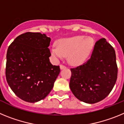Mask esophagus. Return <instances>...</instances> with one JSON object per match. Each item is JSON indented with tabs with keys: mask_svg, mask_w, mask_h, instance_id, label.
Masks as SVG:
<instances>
[{
	"mask_svg": "<svg viewBox=\"0 0 124 124\" xmlns=\"http://www.w3.org/2000/svg\"><path fill=\"white\" fill-rule=\"evenodd\" d=\"M66 68V66L63 65V64H61V65H60V69H61V70H63V69Z\"/></svg>",
	"mask_w": 124,
	"mask_h": 124,
	"instance_id": "esophagus-1",
	"label": "esophagus"
}]
</instances>
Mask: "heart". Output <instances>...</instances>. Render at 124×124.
<instances>
[{
	"mask_svg": "<svg viewBox=\"0 0 124 124\" xmlns=\"http://www.w3.org/2000/svg\"><path fill=\"white\" fill-rule=\"evenodd\" d=\"M94 41L91 37L77 35L62 38L56 43V47L51 48V54L56 58H63L68 56L70 63L73 64H81L90 54Z\"/></svg>",
	"mask_w": 124,
	"mask_h": 124,
	"instance_id": "obj_1",
	"label": "heart"
}]
</instances>
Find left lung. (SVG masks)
<instances>
[{
  "label": "left lung",
  "mask_w": 124,
  "mask_h": 124,
  "mask_svg": "<svg viewBox=\"0 0 124 124\" xmlns=\"http://www.w3.org/2000/svg\"><path fill=\"white\" fill-rule=\"evenodd\" d=\"M70 87L77 99L94 104L105 99L117 78L118 68L114 48L104 38L96 42L91 58L71 68Z\"/></svg>",
  "instance_id": "obj_1"
}]
</instances>
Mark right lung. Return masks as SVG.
I'll return each instance as SVG.
<instances>
[{
	"mask_svg": "<svg viewBox=\"0 0 124 124\" xmlns=\"http://www.w3.org/2000/svg\"><path fill=\"white\" fill-rule=\"evenodd\" d=\"M51 38L45 34L27 32L15 38L7 53L5 76L15 95L28 102L45 98L60 74L49 57Z\"/></svg>",
	"mask_w": 124,
	"mask_h": 124,
	"instance_id": "add662e5",
	"label": "right lung"
}]
</instances>
